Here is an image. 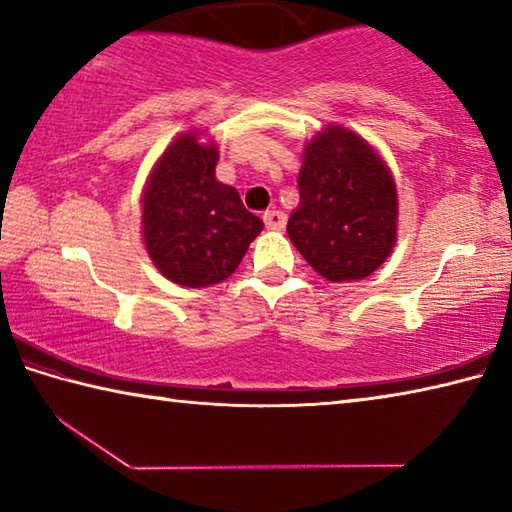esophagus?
<instances>
[{"label": "esophagus", "instance_id": "34e87169", "mask_svg": "<svg viewBox=\"0 0 512 512\" xmlns=\"http://www.w3.org/2000/svg\"><path fill=\"white\" fill-rule=\"evenodd\" d=\"M264 225L268 230H282L287 225V214L280 210H268L264 212Z\"/></svg>", "mask_w": 512, "mask_h": 512}]
</instances>
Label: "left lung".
<instances>
[{
    "mask_svg": "<svg viewBox=\"0 0 512 512\" xmlns=\"http://www.w3.org/2000/svg\"><path fill=\"white\" fill-rule=\"evenodd\" d=\"M300 203L289 239L329 282L363 280L386 262L397 239V189L379 153L343 126L307 144Z\"/></svg>",
    "mask_w": 512,
    "mask_h": 512,
    "instance_id": "8db88e82",
    "label": "left lung"
}]
</instances>
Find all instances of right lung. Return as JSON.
Listing matches in <instances>:
<instances>
[{
	"label": "right lung",
	"mask_w": 512,
	"mask_h": 512,
	"mask_svg": "<svg viewBox=\"0 0 512 512\" xmlns=\"http://www.w3.org/2000/svg\"><path fill=\"white\" fill-rule=\"evenodd\" d=\"M219 149L185 133L155 164L142 196V235L153 264L180 287L219 284L237 271L264 223L235 187L216 180Z\"/></svg>",
	"instance_id": "right-lung-1"
}]
</instances>
